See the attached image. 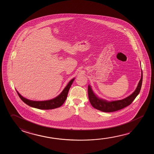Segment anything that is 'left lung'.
I'll return each instance as SVG.
<instances>
[{
	"instance_id": "left-lung-1",
	"label": "left lung",
	"mask_w": 154,
	"mask_h": 154,
	"mask_svg": "<svg viewBox=\"0 0 154 154\" xmlns=\"http://www.w3.org/2000/svg\"><path fill=\"white\" fill-rule=\"evenodd\" d=\"M142 78L143 73L141 70V77L135 90L130 96H128L123 99L118 100L108 101L105 99L99 98L93 92L91 86L88 85V99L91 105L94 109L104 112H112L124 109L127 106H129L139 94L141 88Z\"/></svg>"
}]
</instances>
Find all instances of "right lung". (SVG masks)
<instances>
[{
    "mask_svg": "<svg viewBox=\"0 0 154 154\" xmlns=\"http://www.w3.org/2000/svg\"><path fill=\"white\" fill-rule=\"evenodd\" d=\"M74 80H75V78L72 79L69 82L67 85L65 87V88H64L62 92L58 96L54 98L51 100H48L35 101V100H29L28 99L25 98V97L21 96L17 90L16 91L17 92L18 94L21 99L25 103L28 105V106L32 107L34 108H36V109H56V108L60 107L65 102L66 99L67 98L69 89L70 88L71 86L72 85Z\"/></svg>",
    "mask_w": 154,
    "mask_h": 154,
    "instance_id": "add662e5",
    "label": "right lung"
}]
</instances>
